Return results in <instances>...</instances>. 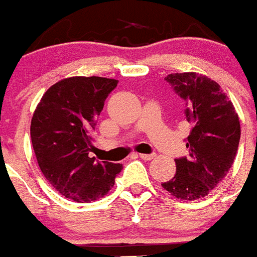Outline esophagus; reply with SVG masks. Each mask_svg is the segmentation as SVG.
<instances>
[{
	"label": "esophagus",
	"mask_w": 257,
	"mask_h": 257,
	"mask_svg": "<svg viewBox=\"0 0 257 257\" xmlns=\"http://www.w3.org/2000/svg\"><path fill=\"white\" fill-rule=\"evenodd\" d=\"M138 156H140L142 160H152L155 157V154H138Z\"/></svg>",
	"instance_id": "esophagus-1"
}]
</instances>
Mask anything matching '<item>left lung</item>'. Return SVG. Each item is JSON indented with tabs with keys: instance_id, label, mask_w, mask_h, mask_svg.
I'll list each match as a JSON object with an SVG mask.
<instances>
[{
	"instance_id": "1",
	"label": "left lung",
	"mask_w": 257,
	"mask_h": 257,
	"mask_svg": "<svg viewBox=\"0 0 257 257\" xmlns=\"http://www.w3.org/2000/svg\"><path fill=\"white\" fill-rule=\"evenodd\" d=\"M165 80L186 102L192 129L188 157L175 159L177 172L164 189L180 200L205 197L229 172L241 138L239 117L220 85L197 73L169 74Z\"/></svg>"
}]
</instances>
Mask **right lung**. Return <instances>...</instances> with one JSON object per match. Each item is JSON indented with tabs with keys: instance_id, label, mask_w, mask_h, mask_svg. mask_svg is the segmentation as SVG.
Returning <instances> with one entry per match:
<instances>
[{
	"instance_id": "right-lung-1",
	"label": "right lung",
	"mask_w": 257,
	"mask_h": 257,
	"mask_svg": "<svg viewBox=\"0 0 257 257\" xmlns=\"http://www.w3.org/2000/svg\"><path fill=\"white\" fill-rule=\"evenodd\" d=\"M117 80L71 77L46 91L32 117L31 137L39 169L64 197L92 202L107 195L121 164L98 161L88 154L105 100Z\"/></svg>"
}]
</instances>
